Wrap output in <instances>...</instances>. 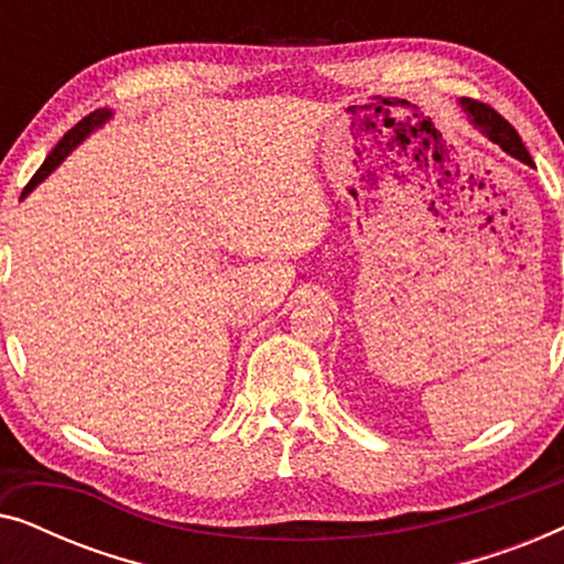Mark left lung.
<instances>
[{
	"label": "left lung",
	"instance_id": "8db88e82",
	"mask_svg": "<svg viewBox=\"0 0 564 564\" xmlns=\"http://www.w3.org/2000/svg\"><path fill=\"white\" fill-rule=\"evenodd\" d=\"M459 105H462V110H465V115H467L469 126H473L475 130H480V133L488 138V141L500 145V149H503L508 156L523 161V164H527V166H534V161H531L529 151L523 149L521 138L511 128V122L500 118V115L492 110V107L477 102V99L462 97Z\"/></svg>",
	"mask_w": 564,
	"mask_h": 564
}]
</instances>
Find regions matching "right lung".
<instances>
[{
    "label": "right lung",
    "mask_w": 564,
    "mask_h": 564,
    "mask_svg": "<svg viewBox=\"0 0 564 564\" xmlns=\"http://www.w3.org/2000/svg\"><path fill=\"white\" fill-rule=\"evenodd\" d=\"M110 120H112V110H107V107H102V110H95L91 115H87V118H84L82 122H76V126L68 130L64 138H61L56 149L48 153V159L43 161V166L37 169L35 176H33V180H30V184L25 187V192H22V197H28L30 192L37 187V184H41L43 180H48V174L53 172V169H58L61 164H64V159L76 149V145H79L82 141H87V138L95 133L97 128H102L105 122H110Z\"/></svg>",
    "instance_id": "obj_1"
}]
</instances>
